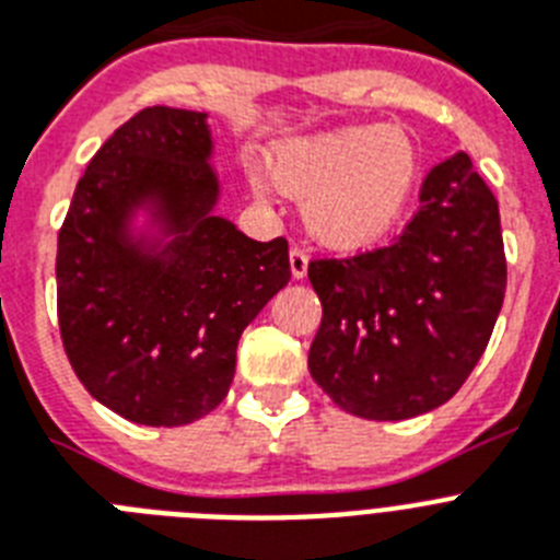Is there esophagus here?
<instances>
[{"mask_svg": "<svg viewBox=\"0 0 560 560\" xmlns=\"http://www.w3.org/2000/svg\"><path fill=\"white\" fill-rule=\"evenodd\" d=\"M307 253L302 247H293L290 250V272H293V279H304L307 276Z\"/></svg>", "mask_w": 560, "mask_h": 560, "instance_id": "34e87169", "label": "esophagus"}]
</instances>
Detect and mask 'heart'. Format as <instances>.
Segmentation results:
<instances>
[{
    "label": "heart",
    "mask_w": 560,
    "mask_h": 560,
    "mask_svg": "<svg viewBox=\"0 0 560 560\" xmlns=\"http://www.w3.org/2000/svg\"><path fill=\"white\" fill-rule=\"evenodd\" d=\"M270 173L288 196L307 199L310 236L352 253L382 242L398 224L416 190L418 150L401 128L350 125L279 144ZM253 187L270 192L265 176H253Z\"/></svg>",
    "instance_id": "heart-1"
}]
</instances>
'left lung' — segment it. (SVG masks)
I'll list each match as a JSON object with an SVG mask.
<instances>
[{"label":"left lung","mask_w":560,"mask_h":560,"mask_svg":"<svg viewBox=\"0 0 560 560\" xmlns=\"http://www.w3.org/2000/svg\"><path fill=\"white\" fill-rule=\"evenodd\" d=\"M421 208L387 247L310 261L322 327L307 368L370 421L424 416L462 389L504 304L498 201L467 153L435 164Z\"/></svg>","instance_id":"1"}]
</instances>
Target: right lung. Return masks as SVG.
I'll use <instances>...</instances> for the list:
<instances>
[{"instance_id":"add662e5","label":"right lung","mask_w":560,"mask_h":560,"mask_svg":"<svg viewBox=\"0 0 560 560\" xmlns=\"http://www.w3.org/2000/svg\"><path fill=\"white\" fill-rule=\"evenodd\" d=\"M208 113L144 107L79 178L56 247L70 368L116 416L182 427L228 396L244 327L290 281L288 242L215 215Z\"/></svg>"}]
</instances>
